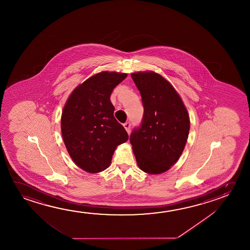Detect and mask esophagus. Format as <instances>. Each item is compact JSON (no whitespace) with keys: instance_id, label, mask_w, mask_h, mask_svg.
<instances>
[{"instance_id":"obj_1","label":"esophagus","mask_w":250,"mask_h":250,"mask_svg":"<svg viewBox=\"0 0 250 250\" xmlns=\"http://www.w3.org/2000/svg\"><path fill=\"white\" fill-rule=\"evenodd\" d=\"M123 125L125 127V129L126 130L127 132L130 133V131H131V123L130 122H126V123L124 124Z\"/></svg>"}]
</instances>
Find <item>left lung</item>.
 I'll return each mask as SVG.
<instances>
[{
	"label": "left lung",
	"instance_id": "left-lung-1",
	"mask_svg": "<svg viewBox=\"0 0 250 250\" xmlns=\"http://www.w3.org/2000/svg\"><path fill=\"white\" fill-rule=\"evenodd\" d=\"M142 97L144 116L139 128L131 132L139 169L160 174L174 166L184 151L189 131V116L172 84L160 74L131 73Z\"/></svg>",
	"mask_w": 250,
	"mask_h": 250
}]
</instances>
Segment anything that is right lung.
I'll return each mask as SVG.
<instances>
[{
  "label": "right lung",
  "mask_w": 250,
  "mask_h": 250,
  "mask_svg": "<svg viewBox=\"0 0 250 250\" xmlns=\"http://www.w3.org/2000/svg\"><path fill=\"white\" fill-rule=\"evenodd\" d=\"M126 77L117 72L97 73L79 84L65 102L62 138L74 164L86 172L108 168L117 146L128 140L110 100L113 89Z\"/></svg>",
  "instance_id": "1"
}]
</instances>
